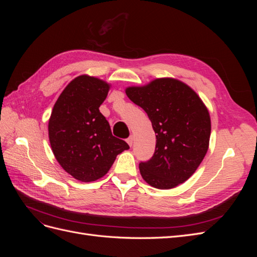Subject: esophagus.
<instances>
[{"mask_svg":"<svg viewBox=\"0 0 257 257\" xmlns=\"http://www.w3.org/2000/svg\"><path fill=\"white\" fill-rule=\"evenodd\" d=\"M126 142H127V144L132 147L133 146V142H134V138H133V136H130L127 139H126Z\"/></svg>","mask_w":257,"mask_h":257,"instance_id":"34e87169","label":"esophagus"}]
</instances>
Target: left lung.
Instances as JSON below:
<instances>
[{
  "label": "left lung",
  "mask_w": 257,
  "mask_h": 257,
  "mask_svg": "<svg viewBox=\"0 0 257 257\" xmlns=\"http://www.w3.org/2000/svg\"><path fill=\"white\" fill-rule=\"evenodd\" d=\"M125 93L147 112L157 134L153 157L139 163L144 180L160 190L188 180L209 147L211 121L203 100L188 84L174 78L128 87Z\"/></svg>",
  "instance_id": "1"
}]
</instances>
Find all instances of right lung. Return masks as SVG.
Returning <instances> with one entry per match:
<instances>
[{
    "instance_id": "add662e5",
    "label": "right lung",
    "mask_w": 257,
    "mask_h": 257,
    "mask_svg": "<svg viewBox=\"0 0 257 257\" xmlns=\"http://www.w3.org/2000/svg\"><path fill=\"white\" fill-rule=\"evenodd\" d=\"M110 85L95 77L81 75L61 93L49 119L52 152L66 173L82 182L105 176L116 155L128 145L111 134L99 112Z\"/></svg>"
}]
</instances>
